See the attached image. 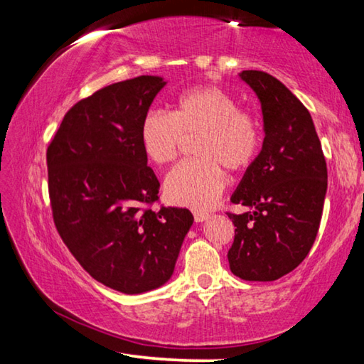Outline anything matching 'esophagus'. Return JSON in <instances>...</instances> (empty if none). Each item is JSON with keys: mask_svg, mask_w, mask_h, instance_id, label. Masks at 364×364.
Returning <instances> with one entry per match:
<instances>
[{"mask_svg": "<svg viewBox=\"0 0 364 364\" xmlns=\"http://www.w3.org/2000/svg\"><path fill=\"white\" fill-rule=\"evenodd\" d=\"M210 218V215H208L207 212H194V220L197 221V223H202V221H205Z\"/></svg>", "mask_w": 364, "mask_h": 364, "instance_id": "34e87169", "label": "esophagus"}]
</instances>
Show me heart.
Returning <instances> with one entry per match:
<instances>
[{
  "instance_id": "obj_1",
  "label": "heart",
  "mask_w": 364,
  "mask_h": 364,
  "mask_svg": "<svg viewBox=\"0 0 364 364\" xmlns=\"http://www.w3.org/2000/svg\"><path fill=\"white\" fill-rule=\"evenodd\" d=\"M194 143L197 159L188 160L165 178V197L176 205L212 207L226 186L225 168L239 171L257 156L260 133L255 120L239 110L226 91L202 85L183 91L171 114L154 110L141 123L139 139L147 159L168 165L180 154L184 138Z\"/></svg>"
}]
</instances>
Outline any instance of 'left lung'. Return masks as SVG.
<instances>
[{
    "label": "left lung",
    "instance_id": "8db88e82",
    "mask_svg": "<svg viewBox=\"0 0 364 364\" xmlns=\"http://www.w3.org/2000/svg\"><path fill=\"white\" fill-rule=\"evenodd\" d=\"M239 78L260 101L264 138L231 196L250 210L228 213L236 226L228 262L241 279L276 281L315 242L328 168L311 115L292 91L262 70H242Z\"/></svg>",
    "mask_w": 364,
    "mask_h": 364
}]
</instances>
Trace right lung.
Segmentation results:
<instances>
[{
  "label": "right lung",
  "instance_id": "1",
  "mask_svg": "<svg viewBox=\"0 0 364 364\" xmlns=\"http://www.w3.org/2000/svg\"><path fill=\"white\" fill-rule=\"evenodd\" d=\"M165 85L164 77L141 75L78 101L46 152L64 244L96 281L130 295L171 278L194 221L188 208L141 207L156 202L160 188L141 146V123Z\"/></svg>",
  "mask_w": 364,
  "mask_h": 364
}]
</instances>
